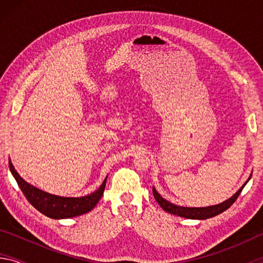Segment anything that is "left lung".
<instances>
[{"label": "left lung", "mask_w": 263, "mask_h": 263, "mask_svg": "<svg viewBox=\"0 0 263 263\" xmlns=\"http://www.w3.org/2000/svg\"><path fill=\"white\" fill-rule=\"evenodd\" d=\"M251 177H252V175L248 177V180L245 182L243 185L232 196V197L229 198L228 201L222 202L220 204H217V205H211V206H205V208H185V206L175 205V204L168 202L167 199L162 198L161 195H160L158 191L155 190L154 186H153V196H154V198L157 199L159 205L168 213L188 218V219H208V218L215 217L217 215H219V213L224 212L225 210H228V209L232 205L235 201H237L238 196L242 191L243 186L247 184V182L251 180Z\"/></svg>", "instance_id": "8db88e82"}]
</instances>
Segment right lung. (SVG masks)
Here are the masks:
<instances>
[{
  "label": "right lung",
  "mask_w": 263,
  "mask_h": 263,
  "mask_svg": "<svg viewBox=\"0 0 263 263\" xmlns=\"http://www.w3.org/2000/svg\"><path fill=\"white\" fill-rule=\"evenodd\" d=\"M9 168H10L12 176L15 177L17 184L23 191L26 199L39 212L53 218V219H65V218L78 217L92 210L104 193L106 177H105V180L99 189L94 193L83 196V197H61V196L45 193V191L35 188V186L24 181L18 173L16 172L10 160H9Z\"/></svg>",
  "instance_id": "obj_1"
}]
</instances>
